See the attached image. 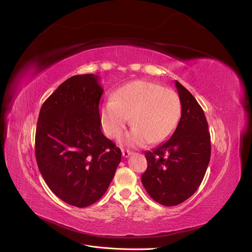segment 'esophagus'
<instances>
[{"label": "esophagus", "mask_w": 252, "mask_h": 252, "mask_svg": "<svg viewBox=\"0 0 252 252\" xmlns=\"http://www.w3.org/2000/svg\"><path fill=\"white\" fill-rule=\"evenodd\" d=\"M131 154L132 152L130 150H122V156H123L124 158H128Z\"/></svg>", "instance_id": "esophagus-1"}]
</instances>
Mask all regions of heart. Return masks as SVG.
I'll use <instances>...</instances> for the list:
<instances>
[{
	"mask_svg": "<svg viewBox=\"0 0 252 252\" xmlns=\"http://www.w3.org/2000/svg\"><path fill=\"white\" fill-rule=\"evenodd\" d=\"M182 105L177 93L161 84L134 81L126 84L104 102L98 111L105 134L117 139L131 117L133 128L122 142L129 146H143L149 141L159 143L173 132L181 117Z\"/></svg>",
	"mask_w": 252,
	"mask_h": 252,
	"instance_id": "1",
	"label": "heart"
}]
</instances>
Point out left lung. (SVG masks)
Returning <instances> with one entry per match:
<instances>
[{
  "instance_id": "8db88e82",
  "label": "left lung",
  "mask_w": 252,
  "mask_h": 252,
  "mask_svg": "<svg viewBox=\"0 0 252 252\" xmlns=\"http://www.w3.org/2000/svg\"><path fill=\"white\" fill-rule=\"evenodd\" d=\"M182 105L171 138L145 152L147 169L142 184L156 202L175 206L189 199L201 185L210 161L211 143L205 113L194 96L174 82Z\"/></svg>"
}]
</instances>
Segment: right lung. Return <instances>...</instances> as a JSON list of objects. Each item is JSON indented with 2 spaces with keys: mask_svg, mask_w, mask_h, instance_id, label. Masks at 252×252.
<instances>
[{
  "mask_svg": "<svg viewBox=\"0 0 252 252\" xmlns=\"http://www.w3.org/2000/svg\"><path fill=\"white\" fill-rule=\"evenodd\" d=\"M103 88L94 74L74 75L42 105L35 158L51 191L65 203L87 207L106 192L122 152L101 130Z\"/></svg>",
  "mask_w": 252,
  "mask_h": 252,
  "instance_id": "obj_1",
  "label": "right lung"
}]
</instances>
